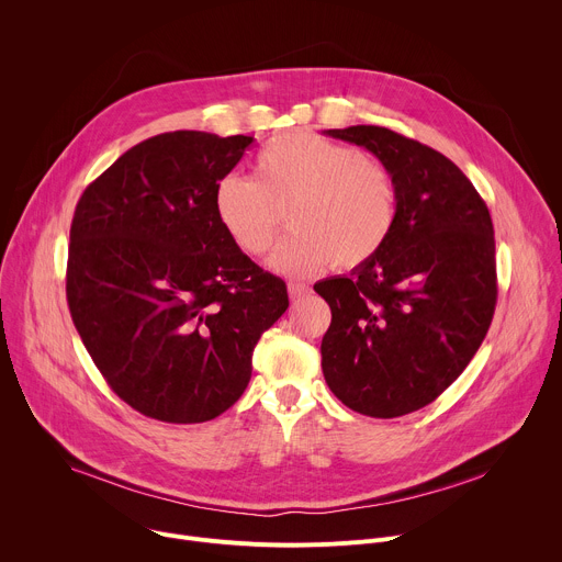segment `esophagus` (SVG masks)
Instances as JSON below:
<instances>
[{
  "instance_id": "esophagus-1",
  "label": "esophagus",
  "mask_w": 562,
  "mask_h": 562,
  "mask_svg": "<svg viewBox=\"0 0 562 562\" xmlns=\"http://www.w3.org/2000/svg\"><path fill=\"white\" fill-rule=\"evenodd\" d=\"M308 291H311V289H308V284H302V282H289V295H291V300H300V297H304Z\"/></svg>"
}]
</instances>
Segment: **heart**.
Returning <instances> with one entry per match:
<instances>
[{"instance_id":"b5f03b06","label":"heart","mask_w":562,"mask_h":562,"mask_svg":"<svg viewBox=\"0 0 562 562\" xmlns=\"http://www.w3.org/2000/svg\"><path fill=\"white\" fill-rule=\"evenodd\" d=\"M286 205L293 233L271 258L284 276L369 262L397 217L395 182L384 165L308 131L273 137L254 157V180L224 176L213 191L220 226L254 258L273 247Z\"/></svg>"}]
</instances>
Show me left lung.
I'll use <instances>...</instances> for the list:
<instances>
[{
	"label": "left lung",
	"mask_w": 562,
	"mask_h": 562,
	"mask_svg": "<svg viewBox=\"0 0 562 562\" xmlns=\"http://www.w3.org/2000/svg\"><path fill=\"white\" fill-rule=\"evenodd\" d=\"M389 169L397 217L382 251L313 289L331 306L323 373L371 418L427 407L483 345L498 297L485 200L442 153L384 126L329 128Z\"/></svg>",
	"instance_id": "left-lung-1"
}]
</instances>
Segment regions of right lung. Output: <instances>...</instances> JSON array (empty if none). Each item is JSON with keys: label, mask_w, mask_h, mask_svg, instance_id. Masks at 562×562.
I'll use <instances>...</instances> for the list:
<instances>
[{"label": "right lung", "mask_w": 562, "mask_h": 562, "mask_svg": "<svg viewBox=\"0 0 562 562\" xmlns=\"http://www.w3.org/2000/svg\"><path fill=\"white\" fill-rule=\"evenodd\" d=\"M254 137L173 131L128 148L79 198L66 300L109 386L135 412L206 423L237 403L284 280L239 251L213 211Z\"/></svg>", "instance_id": "right-lung-1"}]
</instances>
